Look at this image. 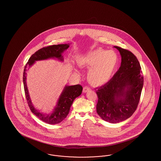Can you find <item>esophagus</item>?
<instances>
[{"mask_svg":"<svg viewBox=\"0 0 161 161\" xmlns=\"http://www.w3.org/2000/svg\"><path fill=\"white\" fill-rule=\"evenodd\" d=\"M91 90V88L87 87V86H85L83 87V92L86 93V92H87V91H89Z\"/></svg>","mask_w":161,"mask_h":161,"instance_id":"obj_1","label":"esophagus"}]
</instances>
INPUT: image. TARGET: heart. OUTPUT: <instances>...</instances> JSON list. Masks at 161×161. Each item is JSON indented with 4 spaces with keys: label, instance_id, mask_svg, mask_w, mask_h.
Listing matches in <instances>:
<instances>
[{
    "label": "heart",
    "instance_id": "obj_1",
    "mask_svg": "<svg viewBox=\"0 0 161 161\" xmlns=\"http://www.w3.org/2000/svg\"><path fill=\"white\" fill-rule=\"evenodd\" d=\"M78 61L81 67L90 68L87 74L89 81L95 86H102L113 76L118 57L113 51L98 49L81 57Z\"/></svg>",
    "mask_w": 161,
    "mask_h": 161
}]
</instances>
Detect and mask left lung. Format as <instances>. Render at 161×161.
<instances>
[{
	"instance_id": "obj_1",
	"label": "left lung",
	"mask_w": 161,
	"mask_h": 161,
	"mask_svg": "<svg viewBox=\"0 0 161 161\" xmlns=\"http://www.w3.org/2000/svg\"><path fill=\"white\" fill-rule=\"evenodd\" d=\"M121 66L106 84L96 91L97 112L104 121L118 123L130 118L136 110L144 84L141 68L136 56L118 46Z\"/></svg>"
}]
</instances>
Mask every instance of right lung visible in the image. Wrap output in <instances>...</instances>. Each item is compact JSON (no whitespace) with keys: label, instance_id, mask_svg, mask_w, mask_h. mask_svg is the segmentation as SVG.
Wrapping results in <instances>:
<instances>
[{"label":"right lung","instance_id":"right-lung-1","mask_svg":"<svg viewBox=\"0 0 161 161\" xmlns=\"http://www.w3.org/2000/svg\"><path fill=\"white\" fill-rule=\"evenodd\" d=\"M69 47V44H61L57 45L47 46L39 49L31 55L24 69L23 75V85L26 98L31 112L42 121L49 124H56L61 122L66 118L69 114L70 108L74 100L79 97L83 91L81 85L74 86L66 85L61 92L57 104L53 111L49 114H43L38 111L33 106L28 92L26 84V70L28 67L30 68L37 61L45 60L50 58H55L59 61H63L62 54Z\"/></svg>","mask_w":161,"mask_h":161}]
</instances>
